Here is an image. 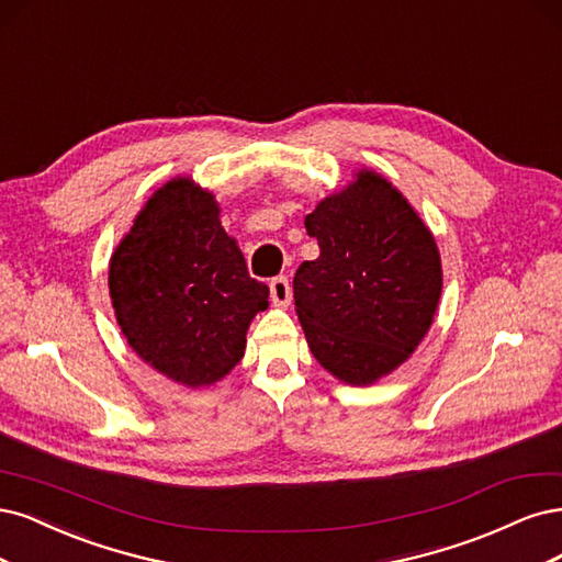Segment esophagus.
Masks as SVG:
<instances>
[{
    "label": "esophagus",
    "instance_id": "1",
    "mask_svg": "<svg viewBox=\"0 0 562 562\" xmlns=\"http://www.w3.org/2000/svg\"><path fill=\"white\" fill-rule=\"evenodd\" d=\"M270 299H273V303L278 307H286L289 303H292V284H289V280L284 276L270 280Z\"/></svg>",
    "mask_w": 562,
    "mask_h": 562
}]
</instances>
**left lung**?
Masks as SVG:
<instances>
[{
  "label": "left lung",
  "mask_w": 562,
  "mask_h": 562,
  "mask_svg": "<svg viewBox=\"0 0 562 562\" xmlns=\"http://www.w3.org/2000/svg\"><path fill=\"white\" fill-rule=\"evenodd\" d=\"M319 245L294 276V303L319 364L348 385H371L420 346L441 296L431 231L385 177L359 170L305 216Z\"/></svg>",
  "instance_id": "obj_1"
}]
</instances>
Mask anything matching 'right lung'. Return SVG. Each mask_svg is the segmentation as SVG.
Listing matches in <instances>:
<instances>
[{
	"instance_id": "add662e5",
	"label": "right lung",
	"mask_w": 562,
	"mask_h": 562,
	"mask_svg": "<svg viewBox=\"0 0 562 562\" xmlns=\"http://www.w3.org/2000/svg\"><path fill=\"white\" fill-rule=\"evenodd\" d=\"M110 296L131 348L187 387L231 373L249 322L268 307L214 195L189 177L170 179L137 214L112 255Z\"/></svg>"
}]
</instances>
